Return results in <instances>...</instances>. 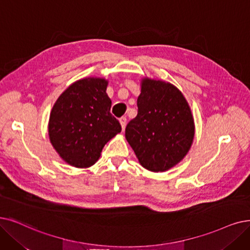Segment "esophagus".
Instances as JSON below:
<instances>
[{
	"label": "esophagus",
	"mask_w": 250,
	"mask_h": 250,
	"mask_svg": "<svg viewBox=\"0 0 250 250\" xmlns=\"http://www.w3.org/2000/svg\"><path fill=\"white\" fill-rule=\"evenodd\" d=\"M119 123H121V125H122V127H123V129H125V125H126V118L125 117H121L119 118Z\"/></svg>",
	"instance_id": "obj_1"
}]
</instances>
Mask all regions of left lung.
<instances>
[{
	"instance_id": "left-lung-1",
	"label": "left lung",
	"mask_w": 250,
	"mask_h": 250,
	"mask_svg": "<svg viewBox=\"0 0 250 250\" xmlns=\"http://www.w3.org/2000/svg\"><path fill=\"white\" fill-rule=\"evenodd\" d=\"M138 114L125 127V139L148 170L166 171L185 157L195 126L190 106L169 83L143 79L137 100Z\"/></svg>"
}]
</instances>
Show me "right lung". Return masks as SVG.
<instances>
[{
  "label": "right lung",
  "mask_w": 250,
  "mask_h": 250,
  "mask_svg": "<svg viewBox=\"0 0 250 250\" xmlns=\"http://www.w3.org/2000/svg\"><path fill=\"white\" fill-rule=\"evenodd\" d=\"M108 81L86 78L70 84L54 104L49 119V138L66 164L89 167L99 159L105 144L122 132L110 113L106 93Z\"/></svg>",
  "instance_id": "obj_1"
}]
</instances>
